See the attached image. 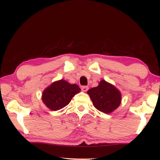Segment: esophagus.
I'll return each instance as SVG.
<instances>
[{"mask_svg":"<svg viewBox=\"0 0 160 160\" xmlns=\"http://www.w3.org/2000/svg\"><path fill=\"white\" fill-rule=\"evenodd\" d=\"M81 89H82V91H84V92H86V91H87L88 89H89V87L87 86H82L81 87Z\"/></svg>","mask_w":160,"mask_h":160,"instance_id":"1","label":"esophagus"}]
</instances>
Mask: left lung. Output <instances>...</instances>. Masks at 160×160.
Listing matches in <instances>:
<instances>
[{
    "instance_id": "left-lung-1",
    "label": "left lung",
    "mask_w": 160,
    "mask_h": 160,
    "mask_svg": "<svg viewBox=\"0 0 160 160\" xmlns=\"http://www.w3.org/2000/svg\"><path fill=\"white\" fill-rule=\"evenodd\" d=\"M87 93L94 107L104 113H111L120 106L121 93L113 84L102 80L99 85L88 90Z\"/></svg>"
}]
</instances>
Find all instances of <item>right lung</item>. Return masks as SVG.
Wrapping results in <instances>:
<instances>
[{"instance_id": "right-lung-1", "label": "right lung", "mask_w": 160, "mask_h": 160, "mask_svg": "<svg viewBox=\"0 0 160 160\" xmlns=\"http://www.w3.org/2000/svg\"><path fill=\"white\" fill-rule=\"evenodd\" d=\"M79 92L80 88L77 84L60 80L53 82L44 90L42 100L49 109L58 111L69 104L72 98Z\"/></svg>"}]
</instances>
